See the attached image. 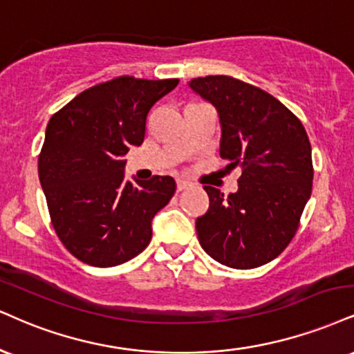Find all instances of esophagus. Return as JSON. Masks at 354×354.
<instances>
[{
	"label": "esophagus",
	"mask_w": 354,
	"mask_h": 354,
	"mask_svg": "<svg viewBox=\"0 0 354 354\" xmlns=\"http://www.w3.org/2000/svg\"><path fill=\"white\" fill-rule=\"evenodd\" d=\"M189 186H191V183L186 181V180H178V181H176V188H178V191H183V189L189 188Z\"/></svg>",
	"instance_id": "obj_1"
}]
</instances>
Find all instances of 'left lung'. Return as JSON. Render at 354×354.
<instances>
[{"mask_svg":"<svg viewBox=\"0 0 354 354\" xmlns=\"http://www.w3.org/2000/svg\"><path fill=\"white\" fill-rule=\"evenodd\" d=\"M188 85L218 112L221 158L241 168L236 193L204 186L209 209L196 219L199 244L232 269L263 266L290 244L312 194L308 136L290 110L254 85L229 75Z\"/></svg>","mask_w":354,"mask_h":354,"instance_id":"1","label":"left lung"}]
</instances>
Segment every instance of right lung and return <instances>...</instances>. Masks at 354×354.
Here are the masks:
<instances>
[{
    "instance_id": "right-lung-1",
    "label": "right lung",
    "mask_w": 354,
    "mask_h": 354,
    "mask_svg": "<svg viewBox=\"0 0 354 354\" xmlns=\"http://www.w3.org/2000/svg\"><path fill=\"white\" fill-rule=\"evenodd\" d=\"M180 80L122 75L87 88L50 117L39 181L55 234L93 267L133 259L151 241V221L176 191L171 176L125 180L123 156L145 140L147 115Z\"/></svg>"
}]
</instances>
